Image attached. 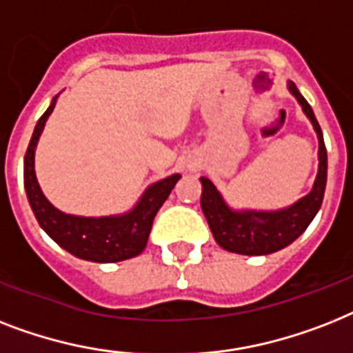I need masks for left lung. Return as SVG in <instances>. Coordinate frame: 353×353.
Segmentation results:
<instances>
[{"label":"left lung","instance_id":"left-lung-1","mask_svg":"<svg viewBox=\"0 0 353 353\" xmlns=\"http://www.w3.org/2000/svg\"><path fill=\"white\" fill-rule=\"evenodd\" d=\"M288 92L296 97L305 116L310 119L312 127L319 141V167L312 190L305 197L297 199L294 205L279 210H234L223 199L221 192L206 176L199 177L201 181V210L205 214L212 236L221 248L241 256H266L285 248L294 243L308 228L312 219L319 212L326 188V156L325 139L317 123L314 110L305 97L297 90L296 83L288 81Z\"/></svg>","mask_w":353,"mask_h":353}]
</instances>
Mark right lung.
<instances>
[{"label": "right lung", "mask_w": 353, "mask_h": 353, "mask_svg": "<svg viewBox=\"0 0 353 353\" xmlns=\"http://www.w3.org/2000/svg\"><path fill=\"white\" fill-rule=\"evenodd\" d=\"M56 99L57 96L52 99L47 112L39 117L23 163L25 190L37 223L63 250L79 259L92 263H117L139 256L147 246L157 210L167 201L172 188L181 179V174H172L161 181L152 183L143 192L139 201L125 214L101 217L65 214L45 197L34 170L37 141L48 116L56 107Z\"/></svg>", "instance_id": "obj_1"}]
</instances>
